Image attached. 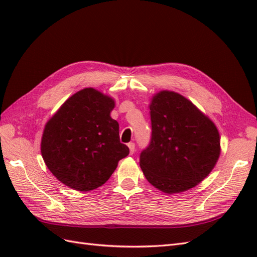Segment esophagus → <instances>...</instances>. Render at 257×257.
<instances>
[{
    "mask_svg": "<svg viewBox=\"0 0 257 257\" xmlns=\"http://www.w3.org/2000/svg\"><path fill=\"white\" fill-rule=\"evenodd\" d=\"M127 147H128V149H130V153L133 154L135 152V144L134 143H130L127 145Z\"/></svg>",
    "mask_w": 257,
    "mask_h": 257,
    "instance_id": "1",
    "label": "esophagus"
}]
</instances>
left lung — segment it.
I'll return each instance as SVG.
<instances>
[{"instance_id":"1","label":"left lung","mask_w":257,"mask_h":257,"mask_svg":"<svg viewBox=\"0 0 257 257\" xmlns=\"http://www.w3.org/2000/svg\"><path fill=\"white\" fill-rule=\"evenodd\" d=\"M149 108L151 143L139 161L146 179L166 194L194 188L220 158L219 130L190 99L174 91L155 93Z\"/></svg>"}]
</instances>
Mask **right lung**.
Here are the masks:
<instances>
[{
  "label": "right lung",
  "instance_id": "right-lung-1",
  "mask_svg": "<svg viewBox=\"0 0 257 257\" xmlns=\"http://www.w3.org/2000/svg\"><path fill=\"white\" fill-rule=\"evenodd\" d=\"M114 99L94 88L76 92L45 124L41 152L46 166L68 188H99L128 155L119 123L110 113Z\"/></svg>",
  "mask_w": 257,
  "mask_h": 257
}]
</instances>
